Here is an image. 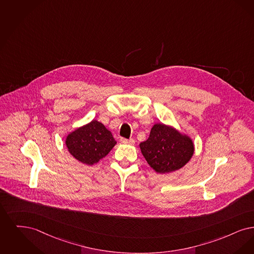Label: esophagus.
<instances>
[{"mask_svg": "<svg viewBox=\"0 0 254 254\" xmlns=\"http://www.w3.org/2000/svg\"><path fill=\"white\" fill-rule=\"evenodd\" d=\"M121 142L122 144H129V145H133L134 144V140L133 139H127V138H121Z\"/></svg>", "mask_w": 254, "mask_h": 254, "instance_id": "obj_1", "label": "esophagus"}]
</instances>
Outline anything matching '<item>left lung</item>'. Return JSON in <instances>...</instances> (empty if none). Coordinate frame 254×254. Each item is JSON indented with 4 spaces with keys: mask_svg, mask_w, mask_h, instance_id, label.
Returning <instances> with one entry per match:
<instances>
[{
    "mask_svg": "<svg viewBox=\"0 0 254 254\" xmlns=\"http://www.w3.org/2000/svg\"><path fill=\"white\" fill-rule=\"evenodd\" d=\"M139 147L148 164L158 174L181 169L194 153V145L190 136L162 123L153 126L149 138Z\"/></svg>",
    "mask_w": 254,
    "mask_h": 254,
    "instance_id": "obj_1",
    "label": "left lung"
}]
</instances>
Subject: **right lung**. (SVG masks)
Returning a JSON list of instances; mask_svg holds the SVG:
<instances>
[{
  "mask_svg": "<svg viewBox=\"0 0 254 254\" xmlns=\"http://www.w3.org/2000/svg\"><path fill=\"white\" fill-rule=\"evenodd\" d=\"M65 144L69 153L79 162L94 165L109 154L117 141L101 122L92 121L70 132Z\"/></svg>",
  "mask_w": 254,
  "mask_h": 254,
  "instance_id": "1",
  "label": "right lung"
}]
</instances>
